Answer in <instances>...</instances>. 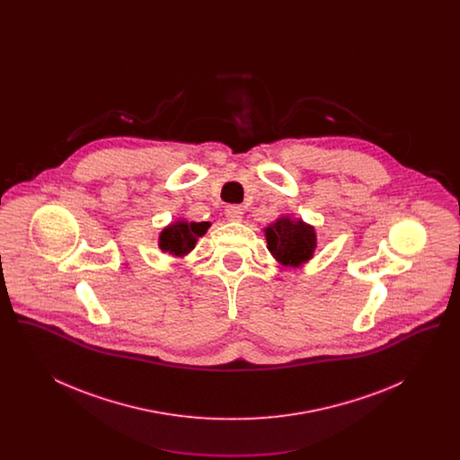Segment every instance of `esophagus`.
Here are the masks:
<instances>
[{
  "instance_id": "34e87169",
  "label": "esophagus",
  "mask_w": 460,
  "mask_h": 460,
  "mask_svg": "<svg viewBox=\"0 0 460 460\" xmlns=\"http://www.w3.org/2000/svg\"><path fill=\"white\" fill-rule=\"evenodd\" d=\"M226 217H227V220H231V222H240L241 217H243V208L238 207V205L226 207Z\"/></svg>"
}]
</instances>
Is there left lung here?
Here are the masks:
<instances>
[{
  "label": "left lung",
  "mask_w": 460,
  "mask_h": 460,
  "mask_svg": "<svg viewBox=\"0 0 460 460\" xmlns=\"http://www.w3.org/2000/svg\"><path fill=\"white\" fill-rule=\"evenodd\" d=\"M263 231L269 252L286 267L308 262L317 246L314 226H308L302 219H291L289 216L269 224Z\"/></svg>",
  "instance_id": "8db88e82"
}]
</instances>
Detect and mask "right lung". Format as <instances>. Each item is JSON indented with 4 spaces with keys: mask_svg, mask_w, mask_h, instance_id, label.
I'll use <instances>...</instances> for the list:
<instances>
[{
    "mask_svg": "<svg viewBox=\"0 0 460 460\" xmlns=\"http://www.w3.org/2000/svg\"><path fill=\"white\" fill-rule=\"evenodd\" d=\"M208 227L210 222L175 220L160 233L158 246L162 252L171 253L172 257H184L195 248L198 238L203 236Z\"/></svg>",
    "mask_w": 460,
    "mask_h": 460,
    "instance_id": "1",
    "label": "right lung"
}]
</instances>
